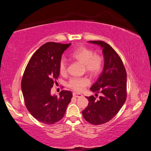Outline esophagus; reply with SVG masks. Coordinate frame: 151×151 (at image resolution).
Returning a JSON list of instances; mask_svg holds the SVG:
<instances>
[{
    "instance_id": "obj_1",
    "label": "esophagus",
    "mask_w": 151,
    "mask_h": 151,
    "mask_svg": "<svg viewBox=\"0 0 151 151\" xmlns=\"http://www.w3.org/2000/svg\"><path fill=\"white\" fill-rule=\"evenodd\" d=\"M73 96L76 97V98H79V97H81V96H83L81 93H73Z\"/></svg>"
}]
</instances>
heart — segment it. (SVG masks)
Instances as JSON below:
<instances>
[{"label":"heart","instance_id":"b5f03b06","mask_svg":"<svg viewBox=\"0 0 151 151\" xmlns=\"http://www.w3.org/2000/svg\"><path fill=\"white\" fill-rule=\"evenodd\" d=\"M71 58L84 65V71L92 77L98 76L103 70L104 60L100 55L95 54L94 51L84 46H81L73 51ZM59 71L61 75H65L67 71V64L65 59H61L59 63ZM90 83L86 77L71 78L67 85L75 91H81Z\"/></svg>","mask_w":151,"mask_h":151}]
</instances>
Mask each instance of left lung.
<instances>
[{
    "mask_svg": "<svg viewBox=\"0 0 151 151\" xmlns=\"http://www.w3.org/2000/svg\"><path fill=\"white\" fill-rule=\"evenodd\" d=\"M90 42L103 48L104 66L103 73L90 88L93 92L101 93L99 99L95 96L86 97L88 104L83 111V116L89 123L102 124L114 118L127 99V72L120 56L111 46L101 40Z\"/></svg>",
    "mask_w": 151,
    "mask_h": 151,
    "instance_id": "obj_1",
    "label": "left lung"
}]
</instances>
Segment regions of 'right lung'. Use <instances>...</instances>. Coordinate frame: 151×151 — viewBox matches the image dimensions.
Here are the masks:
<instances>
[{"label": "right lung", "instance_id": "add662e5", "mask_svg": "<svg viewBox=\"0 0 151 151\" xmlns=\"http://www.w3.org/2000/svg\"><path fill=\"white\" fill-rule=\"evenodd\" d=\"M69 44L49 42L42 45L30 58L21 81L27 109L35 118L47 124L63 119L73 94L63 90L60 96H52L51 88L60 75L61 56Z\"/></svg>", "mask_w": 151, "mask_h": 151}]
</instances>
